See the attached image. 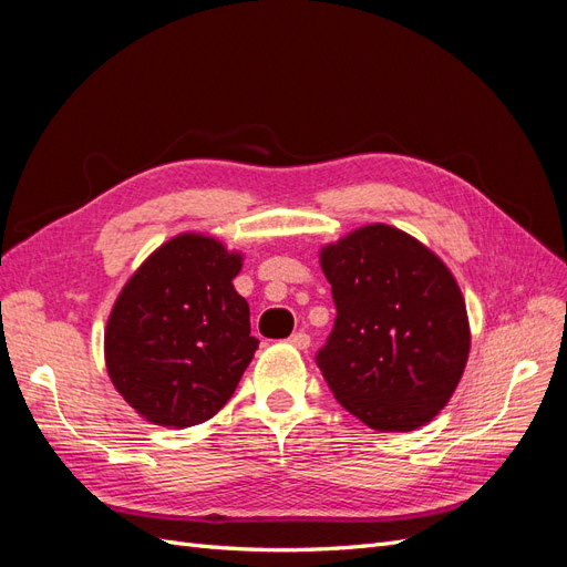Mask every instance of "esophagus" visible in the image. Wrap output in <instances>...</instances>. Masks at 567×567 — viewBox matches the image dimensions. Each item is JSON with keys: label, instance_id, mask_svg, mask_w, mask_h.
<instances>
[{"label": "esophagus", "instance_id": "34e87169", "mask_svg": "<svg viewBox=\"0 0 567 567\" xmlns=\"http://www.w3.org/2000/svg\"><path fill=\"white\" fill-rule=\"evenodd\" d=\"M288 342L293 348H298V350H307V348H310V336H307L305 331H296L293 336L288 338Z\"/></svg>", "mask_w": 567, "mask_h": 567}]
</instances>
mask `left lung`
Here are the masks:
<instances>
[{
	"mask_svg": "<svg viewBox=\"0 0 567 567\" xmlns=\"http://www.w3.org/2000/svg\"><path fill=\"white\" fill-rule=\"evenodd\" d=\"M336 305L317 367L333 398L373 431H414L450 402L471 331L461 290L425 246L388 225L321 250Z\"/></svg>",
	"mask_w": 567,
	"mask_h": 567,
	"instance_id": "obj_1",
	"label": "left lung"
}]
</instances>
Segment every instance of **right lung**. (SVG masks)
I'll return each instance as SVG.
<instances>
[{
    "label": "right lung",
    "mask_w": 567,
    "mask_h": 567,
    "mask_svg": "<svg viewBox=\"0 0 567 567\" xmlns=\"http://www.w3.org/2000/svg\"><path fill=\"white\" fill-rule=\"evenodd\" d=\"M241 255L182 234L153 252L117 296L104 352L115 390L167 427L213 419L260 346L231 279Z\"/></svg>",
    "instance_id": "1"
}]
</instances>
